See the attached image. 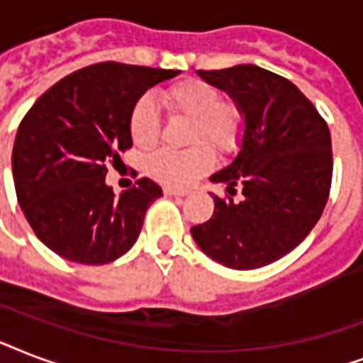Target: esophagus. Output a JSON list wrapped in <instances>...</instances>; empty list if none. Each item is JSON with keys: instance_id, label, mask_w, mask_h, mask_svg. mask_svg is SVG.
<instances>
[{"instance_id": "1", "label": "esophagus", "mask_w": 363, "mask_h": 363, "mask_svg": "<svg viewBox=\"0 0 363 363\" xmlns=\"http://www.w3.org/2000/svg\"><path fill=\"white\" fill-rule=\"evenodd\" d=\"M165 196H173V198H182L186 196V192H181V190H173V188H164Z\"/></svg>"}]
</instances>
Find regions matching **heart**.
<instances>
[{
    "label": "heart",
    "mask_w": 363,
    "mask_h": 363,
    "mask_svg": "<svg viewBox=\"0 0 363 363\" xmlns=\"http://www.w3.org/2000/svg\"><path fill=\"white\" fill-rule=\"evenodd\" d=\"M164 104L171 115H182L192 121L190 145L198 147L175 152L158 150L147 160V173L154 181L169 188H186L209 171L213 152H235L242 139V113L238 105L224 104L220 92L209 82L199 79H184L171 84L164 92ZM131 141L139 148H150L160 135V115L152 99L143 96L133 104L128 116ZM205 142L204 145L201 143Z\"/></svg>",
    "instance_id": "obj_1"
}]
</instances>
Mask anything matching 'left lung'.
Returning a JSON list of instances; mask_svg holds the SVG:
<instances>
[{"instance_id": "1", "label": "left lung", "mask_w": 363, "mask_h": 363, "mask_svg": "<svg viewBox=\"0 0 363 363\" xmlns=\"http://www.w3.org/2000/svg\"><path fill=\"white\" fill-rule=\"evenodd\" d=\"M242 113L238 156L211 181L215 213L190 230L209 258L232 269H258L298 247L315 228L332 186V137L315 105L284 77L242 64L196 71ZM240 190V199L233 196Z\"/></svg>"}]
</instances>
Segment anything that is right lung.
<instances>
[{
    "label": "right lung",
    "instance_id": "obj_1",
    "mask_svg": "<svg viewBox=\"0 0 363 363\" xmlns=\"http://www.w3.org/2000/svg\"><path fill=\"white\" fill-rule=\"evenodd\" d=\"M179 69L104 62L48 88L22 118L13 147L16 198L39 241L77 264L124 256L162 188L143 177L116 196L107 162L133 145L128 116L137 99Z\"/></svg>",
    "mask_w": 363,
    "mask_h": 363
}]
</instances>
